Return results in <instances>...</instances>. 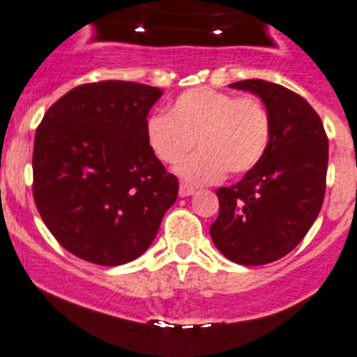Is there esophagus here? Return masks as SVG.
I'll list each match as a JSON object with an SVG mask.
<instances>
[{"label": "esophagus", "instance_id": "34e87169", "mask_svg": "<svg viewBox=\"0 0 357 357\" xmlns=\"http://www.w3.org/2000/svg\"><path fill=\"white\" fill-rule=\"evenodd\" d=\"M195 190L192 188V186L185 185V183H181L179 185V197H190V195H194Z\"/></svg>", "mask_w": 357, "mask_h": 357}]
</instances>
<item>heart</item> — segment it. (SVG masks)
Instances as JSON below:
<instances>
[{
    "label": "heart",
    "instance_id": "heart-1",
    "mask_svg": "<svg viewBox=\"0 0 357 357\" xmlns=\"http://www.w3.org/2000/svg\"><path fill=\"white\" fill-rule=\"evenodd\" d=\"M146 144L163 163L176 165L188 151H199L176 169L188 185H213L252 171L271 141V116L262 100L197 88L174 100L169 114L149 116Z\"/></svg>",
    "mask_w": 357,
    "mask_h": 357
}]
</instances>
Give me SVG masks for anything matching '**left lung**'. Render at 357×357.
<instances>
[{
    "mask_svg": "<svg viewBox=\"0 0 357 357\" xmlns=\"http://www.w3.org/2000/svg\"><path fill=\"white\" fill-rule=\"evenodd\" d=\"M231 88L262 100L271 116V141L241 181L216 190L220 213L209 234L229 261L261 266L292 252L319 216L328 137L317 112L291 89L261 79Z\"/></svg>",
    "mask_w": 357,
    "mask_h": 357,
    "instance_id": "left-lung-1",
    "label": "left lung"
}]
</instances>
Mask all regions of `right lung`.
I'll list each match as a JSON object with an SVG mask.
<instances>
[{
    "mask_svg": "<svg viewBox=\"0 0 357 357\" xmlns=\"http://www.w3.org/2000/svg\"><path fill=\"white\" fill-rule=\"evenodd\" d=\"M158 88L126 81L82 84L45 112L35 133L33 197L59 245L79 259L121 266L142 255L178 197L146 144Z\"/></svg>",
    "mask_w": 357,
    "mask_h": 357,
    "instance_id": "add662e5",
    "label": "right lung"
}]
</instances>
